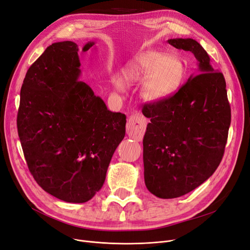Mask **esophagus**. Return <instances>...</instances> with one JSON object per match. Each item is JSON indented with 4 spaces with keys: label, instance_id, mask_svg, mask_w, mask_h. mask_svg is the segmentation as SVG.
I'll return each mask as SVG.
<instances>
[{
    "label": "esophagus",
    "instance_id": "obj_1",
    "mask_svg": "<svg viewBox=\"0 0 250 250\" xmlns=\"http://www.w3.org/2000/svg\"><path fill=\"white\" fill-rule=\"evenodd\" d=\"M146 119L141 114H134L129 116L126 123L127 135L136 140H141L145 133Z\"/></svg>",
    "mask_w": 250,
    "mask_h": 250
}]
</instances>
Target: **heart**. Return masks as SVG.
Listing matches in <instances>:
<instances>
[{
  "instance_id": "heart-1",
  "label": "heart",
  "mask_w": 250,
  "mask_h": 250,
  "mask_svg": "<svg viewBox=\"0 0 250 250\" xmlns=\"http://www.w3.org/2000/svg\"><path fill=\"white\" fill-rule=\"evenodd\" d=\"M186 73L183 60L173 54L147 50L138 54L125 67V80L127 83L142 81L140 96L148 103H159L168 99L181 86ZM115 88L123 92L125 82L118 77L115 80Z\"/></svg>"
}]
</instances>
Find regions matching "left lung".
Instances as JSON below:
<instances>
[{
  "label": "left lung",
  "mask_w": 250,
  "mask_h": 250,
  "mask_svg": "<svg viewBox=\"0 0 250 250\" xmlns=\"http://www.w3.org/2000/svg\"><path fill=\"white\" fill-rule=\"evenodd\" d=\"M167 42L192 52L198 72L168 99L146 104L142 110L150 118L143 140L145 185L162 199L183 196L212 175L231 124L224 75L212 68L208 54L193 39Z\"/></svg>",
  "instance_id": "obj_1"
}]
</instances>
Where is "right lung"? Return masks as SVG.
<instances>
[{"mask_svg":"<svg viewBox=\"0 0 250 250\" xmlns=\"http://www.w3.org/2000/svg\"><path fill=\"white\" fill-rule=\"evenodd\" d=\"M94 45L88 42L83 52ZM80 67L75 42L49 46L26 72L17 115L30 173L47 193L70 203L89 201L102 188L126 123L80 82Z\"/></svg>","mask_w":250,"mask_h":250,"instance_id":"obj_1","label":"right lung"}]
</instances>
